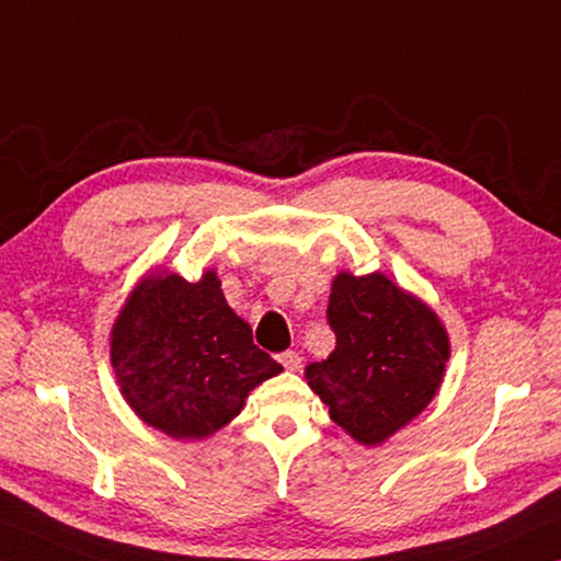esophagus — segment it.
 I'll return each instance as SVG.
<instances>
[{"instance_id": "1", "label": "esophagus", "mask_w": 561, "mask_h": 561, "mask_svg": "<svg viewBox=\"0 0 561 561\" xmlns=\"http://www.w3.org/2000/svg\"><path fill=\"white\" fill-rule=\"evenodd\" d=\"M279 364L287 368V371H299L301 356L297 354V351H284V354L279 356Z\"/></svg>"}]
</instances>
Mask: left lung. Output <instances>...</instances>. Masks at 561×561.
Masks as SVG:
<instances>
[{"label":"left lung","mask_w":561,"mask_h":561,"mask_svg":"<svg viewBox=\"0 0 561 561\" xmlns=\"http://www.w3.org/2000/svg\"><path fill=\"white\" fill-rule=\"evenodd\" d=\"M336 348L307 366V383L341 431L383 445L438 393L450 358L440 317L383 272L331 279L327 309Z\"/></svg>","instance_id":"left-lung-1"}]
</instances>
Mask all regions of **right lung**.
<instances>
[{"instance_id": "obj_1", "label": "right lung", "mask_w": 561, "mask_h": 561, "mask_svg": "<svg viewBox=\"0 0 561 561\" xmlns=\"http://www.w3.org/2000/svg\"><path fill=\"white\" fill-rule=\"evenodd\" d=\"M111 366L133 413L175 440L210 438L282 371L254 346L215 270L187 282L160 267L133 287L113 321Z\"/></svg>"}]
</instances>
